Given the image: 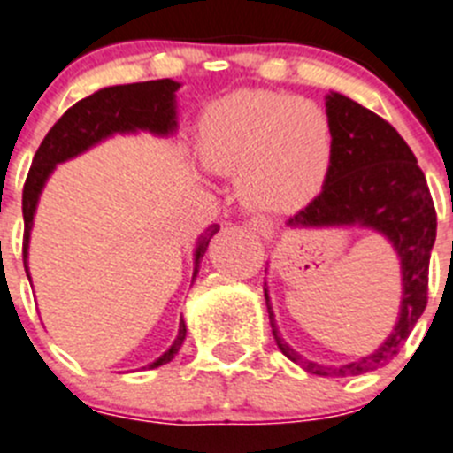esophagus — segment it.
<instances>
[{
	"mask_svg": "<svg viewBox=\"0 0 453 453\" xmlns=\"http://www.w3.org/2000/svg\"><path fill=\"white\" fill-rule=\"evenodd\" d=\"M249 226H251L253 234H257L265 240H271L275 234V226L269 218H253L251 222H249Z\"/></svg>",
	"mask_w": 453,
	"mask_h": 453,
	"instance_id": "obj_1",
	"label": "esophagus"
}]
</instances>
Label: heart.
Wrapping results in <instances>:
<instances>
[{
	"mask_svg": "<svg viewBox=\"0 0 453 453\" xmlns=\"http://www.w3.org/2000/svg\"><path fill=\"white\" fill-rule=\"evenodd\" d=\"M334 127L316 102L271 90H238L204 111L200 159L209 171L238 175L244 204L287 213L307 204L334 162Z\"/></svg>",
	"mask_w": 453,
	"mask_h": 453,
	"instance_id": "b5f03b06",
	"label": "heart"
}]
</instances>
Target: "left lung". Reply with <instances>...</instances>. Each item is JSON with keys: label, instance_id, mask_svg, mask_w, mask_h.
<instances>
[{"label": "left lung", "instance_id": "1", "mask_svg": "<svg viewBox=\"0 0 453 453\" xmlns=\"http://www.w3.org/2000/svg\"><path fill=\"white\" fill-rule=\"evenodd\" d=\"M334 127V162L322 191L288 218L291 229H367L394 247L400 262V307L391 334L369 356L347 365H318L288 347L275 325L269 287L265 300L275 344L291 363L316 376L347 378L385 367L427 307L429 257L436 242V209L427 180L407 142L389 122L338 90L325 97ZM269 265V262H266Z\"/></svg>", "mask_w": 453, "mask_h": 453}]
</instances>
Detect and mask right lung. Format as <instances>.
Masks as SVG:
<instances>
[{"label": "right lung", "mask_w": 453, "mask_h": 453, "mask_svg": "<svg viewBox=\"0 0 453 453\" xmlns=\"http://www.w3.org/2000/svg\"><path fill=\"white\" fill-rule=\"evenodd\" d=\"M180 81L173 80H153L137 81V84L106 86L95 90L93 95L77 102L58 119L49 135L37 149L33 157V166L24 184L21 196V213H24V269L30 280L28 271V247L30 231L35 222L37 204L44 191L46 182L55 173L58 165L86 153L93 146L102 144L113 135H135V133H153L157 137H171L178 133V90ZM218 224H211L209 229L197 238L193 249V280L197 278V266L204 257L211 238L218 234ZM191 280V282H193ZM187 338V322L180 318V329L173 344L166 349L157 360L146 365L144 369H157L171 363L175 353L182 347Z\"/></svg>", "instance_id": "add662e5"}]
</instances>
